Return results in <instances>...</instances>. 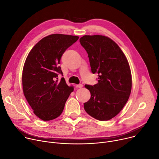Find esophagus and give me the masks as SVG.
Listing matches in <instances>:
<instances>
[{"instance_id": "esophagus-1", "label": "esophagus", "mask_w": 159, "mask_h": 159, "mask_svg": "<svg viewBox=\"0 0 159 159\" xmlns=\"http://www.w3.org/2000/svg\"><path fill=\"white\" fill-rule=\"evenodd\" d=\"M76 87H77V88H82V87H83V85H82V84H77V85L76 86Z\"/></svg>"}]
</instances>
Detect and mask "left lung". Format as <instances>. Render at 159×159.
I'll return each instance as SVG.
<instances>
[{"label":"left lung","instance_id":"8db88e82","mask_svg":"<svg viewBox=\"0 0 159 159\" xmlns=\"http://www.w3.org/2000/svg\"><path fill=\"white\" fill-rule=\"evenodd\" d=\"M80 43L88 54L91 72L98 83L85 85L91 93L84 103L86 113L98 120H108L118 115L129 97L132 79L127 58L120 47L103 35H84Z\"/></svg>","mask_w":159,"mask_h":159}]
</instances>
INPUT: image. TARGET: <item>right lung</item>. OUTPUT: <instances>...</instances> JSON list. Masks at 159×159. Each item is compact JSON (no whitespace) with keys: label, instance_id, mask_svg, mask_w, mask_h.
<instances>
[{"label":"right lung","instance_id":"1","mask_svg":"<svg viewBox=\"0 0 159 159\" xmlns=\"http://www.w3.org/2000/svg\"><path fill=\"white\" fill-rule=\"evenodd\" d=\"M79 37L52 34L42 39L29 53L22 70L24 95L33 113L44 121L52 120L62 113L73 86L67 85L58 64L66 50Z\"/></svg>","mask_w":159,"mask_h":159}]
</instances>
